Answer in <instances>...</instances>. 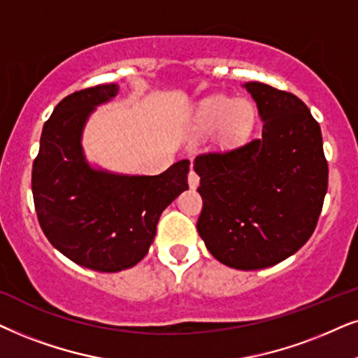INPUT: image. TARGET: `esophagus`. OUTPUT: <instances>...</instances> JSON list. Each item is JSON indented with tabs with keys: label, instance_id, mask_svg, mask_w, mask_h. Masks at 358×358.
Wrapping results in <instances>:
<instances>
[{
	"label": "esophagus",
	"instance_id": "esophagus-1",
	"mask_svg": "<svg viewBox=\"0 0 358 358\" xmlns=\"http://www.w3.org/2000/svg\"><path fill=\"white\" fill-rule=\"evenodd\" d=\"M188 185L189 188H196L199 185V175L194 170H189L188 173Z\"/></svg>",
	"mask_w": 358,
	"mask_h": 358
}]
</instances>
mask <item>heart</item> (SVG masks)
<instances>
[{"label":"heart","instance_id":"1","mask_svg":"<svg viewBox=\"0 0 358 358\" xmlns=\"http://www.w3.org/2000/svg\"><path fill=\"white\" fill-rule=\"evenodd\" d=\"M255 109L249 101H234L227 96L204 99L196 114L201 131H219L221 144H236L249 136L254 126Z\"/></svg>","mask_w":358,"mask_h":358}]
</instances>
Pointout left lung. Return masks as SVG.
I'll return each mask as SVG.
<instances>
[{
	"label": "left lung",
	"mask_w": 358,
	"mask_h": 358,
	"mask_svg": "<svg viewBox=\"0 0 358 358\" xmlns=\"http://www.w3.org/2000/svg\"><path fill=\"white\" fill-rule=\"evenodd\" d=\"M262 136L194 159L203 209L198 232L214 259L237 270L288 259L316 229L329 169L321 127L293 93L245 83Z\"/></svg>",
	"instance_id": "obj_1"
}]
</instances>
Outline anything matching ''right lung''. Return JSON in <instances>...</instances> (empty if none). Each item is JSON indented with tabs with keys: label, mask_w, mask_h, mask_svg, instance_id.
I'll use <instances>...</instances> for the list:
<instances>
[{
	"label": "right lung",
	"mask_w": 358,
	"mask_h": 358,
	"mask_svg": "<svg viewBox=\"0 0 358 358\" xmlns=\"http://www.w3.org/2000/svg\"><path fill=\"white\" fill-rule=\"evenodd\" d=\"M117 85L75 92L57 104L42 129L32 164V196L44 234L57 250L87 268L121 271L144 259L164 209L188 189L189 160L160 175L93 170L82 131L94 106L116 96Z\"/></svg>",
	"instance_id": "obj_1"
}]
</instances>
